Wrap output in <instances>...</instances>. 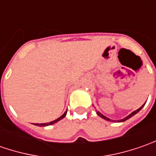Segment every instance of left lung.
<instances>
[{
	"label": "left lung",
	"instance_id": "1",
	"mask_svg": "<svg viewBox=\"0 0 156 156\" xmlns=\"http://www.w3.org/2000/svg\"><path fill=\"white\" fill-rule=\"evenodd\" d=\"M144 105H145V104L142 105L141 108H138L137 110H135V111H134V112H132V113H131V114H130L129 115H128V116H127V117L123 118V119H122V120H119V121H118V122H125L126 120H128V119H129L130 117H132V116H133V115H135V114H137V113H138V112L141 110V108H142L144 107ZM96 114H97V115H99L100 117L103 118V119H104V120H106V121H112V120H111V119H109V118H108V117L104 116V115H102L101 113H100L99 111H97V112H96Z\"/></svg>",
	"mask_w": 156,
	"mask_h": 156
}]
</instances>
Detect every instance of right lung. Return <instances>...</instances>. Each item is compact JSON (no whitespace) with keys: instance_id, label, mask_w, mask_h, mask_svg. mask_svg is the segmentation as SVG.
Returning a JSON list of instances; mask_svg holds the SVG:
<instances>
[{"instance_id":"1","label":"right lung","mask_w":156,"mask_h":156,"mask_svg":"<svg viewBox=\"0 0 156 156\" xmlns=\"http://www.w3.org/2000/svg\"><path fill=\"white\" fill-rule=\"evenodd\" d=\"M66 114H67V111L63 114L62 116H60L58 119H56V120H55V121H53V122H48V123H34V125H36V126H39V127H46V126H49V125H52V124H54V123L57 122H59L60 120H62V119H63L64 117L66 116Z\"/></svg>"}]
</instances>
